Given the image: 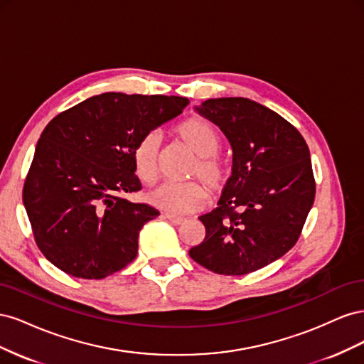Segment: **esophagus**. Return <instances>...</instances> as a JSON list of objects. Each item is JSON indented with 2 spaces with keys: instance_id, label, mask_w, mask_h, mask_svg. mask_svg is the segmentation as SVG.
<instances>
[{
  "instance_id": "obj_1",
  "label": "esophagus",
  "mask_w": 364,
  "mask_h": 364,
  "mask_svg": "<svg viewBox=\"0 0 364 364\" xmlns=\"http://www.w3.org/2000/svg\"><path fill=\"white\" fill-rule=\"evenodd\" d=\"M165 217H167L171 223L174 225H182L185 222V218L182 217H176V215H171V214H165Z\"/></svg>"
}]
</instances>
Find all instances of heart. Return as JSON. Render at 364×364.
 Instances as JSON below:
<instances>
[{"label": "heart", "instance_id": "b5f03b06", "mask_svg": "<svg viewBox=\"0 0 364 364\" xmlns=\"http://www.w3.org/2000/svg\"><path fill=\"white\" fill-rule=\"evenodd\" d=\"M179 139L197 156L194 174L205 182L211 193H218L229 178L228 165L215 156L220 139L215 129L203 118H188L176 129ZM161 138L156 134L142 136L134 150L135 173L144 183H153L159 174ZM208 199L205 186L199 182H165L147 194V200L170 214L182 215L200 209Z\"/></svg>", "mask_w": 364, "mask_h": 364}]
</instances>
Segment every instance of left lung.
Segmentation results:
<instances>
[{"label": "left lung", "instance_id": "1", "mask_svg": "<svg viewBox=\"0 0 364 364\" xmlns=\"http://www.w3.org/2000/svg\"><path fill=\"white\" fill-rule=\"evenodd\" d=\"M194 109L228 138L232 174L218 206L199 217L206 235L190 257L218 274L259 270L302 232L316 196L310 150L287 119L249 98H209Z\"/></svg>", "mask_w": 364, "mask_h": 364}]
</instances>
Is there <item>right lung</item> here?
Instances as JSON below:
<instances>
[{"instance_id": "right-lung-1", "label": "right lung", "mask_w": 364, "mask_h": 364, "mask_svg": "<svg viewBox=\"0 0 364 364\" xmlns=\"http://www.w3.org/2000/svg\"><path fill=\"white\" fill-rule=\"evenodd\" d=\"M188 98L105 92L43 129L23 202L46 258L75 278L103 279L136 258L139 230L159 211L123 199L141 190L138 141L178 117Z\"/></svg>"}]
</instances>
